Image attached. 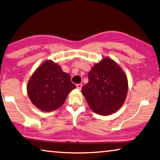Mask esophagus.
Here are the masks:
<instances>
[{
  "instance_id": "obj_1",
  "label": "esophagus",
  "mask_w": 160,
  "mask_h": 160,
  "mask_svg": "<svg viewBox=\"0 0 160 160\" xmlns=\"http://www.w3.org/2000/svg\"><path fill=\"white\" fill-rule=\"evenodd\" d=\"M76 88H77L78 89L80 90L82 88V84H78V85H76Z\"/></svg>"
}]
</instances>
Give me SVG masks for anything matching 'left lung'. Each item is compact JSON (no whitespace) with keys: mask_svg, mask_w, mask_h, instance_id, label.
<instances>
[{"mask_svg":"<svg viewBox=\"0 0 160 160\" xmlns=\"http://www.w3.org/2000/svg\"><path fill=\"white\" fill-rule=\"evenodd\" d=\"M82 88L89 107L101 115L114 113L122 106L128 92V80L120 66L109 57L95 63Z\"/></svg>","mask_w":160,"mask_h":160,"instance_id":"obj_1","label":"left lung"}]
</instances>
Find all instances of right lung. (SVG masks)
<instances>
[{
	"instance_id": "obj_1",
	"label": "right lung",
	"mask_w": 160,
	"mask_h": 160,
	"mask_svg": "<svg viewBox=\"0 0 160 160\" xmlns=\"http://www.w3.org/2000/svg\"><path fill=\"white\" fill-rule=\"evenodd\" d=\"M76 87L68 73L52 60L42 63L28 80L27 94L32 103L44 112H52L63 106L68 95Z\"/></svg>"
}]
</instances>
